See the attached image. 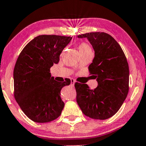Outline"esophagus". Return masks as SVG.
Masks as SVG:
<instances>
[{
  "mask_svg": "<svg viewBox=\"0 0 146 146\" xmlns=\"http://www.w3.org/2000/svg\"><path fill=\"white\" fill-rule=\"evenodd\" d=\"M75 82V81L74 79H73V78L71 79V86L72 87H74Z\"/></svg>",
  "mask_w": 146,
  "mask_h": 146,
  "instance_id": "esophagus-1",
  "label": "esophagus"
}]
</instances>
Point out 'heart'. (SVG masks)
<instances>
[{
	"label": "heart",
	"instance_id": "b5f03b06",
	"mask_svg": "<svg viewBox=\"0 0 146 146\" xmlns=\"http://www.w3.org/2000/svg\"><path fill=\"white\" fill-rule=\"evenodd\" d=\"M79 51H80V53H82V52L92 51V49L88 43L82 42L79 45Z\"/></svg>",
	"mask_w": 146,
	"mask_h": 146
}]
</instances>
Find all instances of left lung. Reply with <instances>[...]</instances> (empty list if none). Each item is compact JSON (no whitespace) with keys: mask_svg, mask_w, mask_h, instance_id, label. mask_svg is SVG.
<instances>
[{"mask_svg":"<svg viewBox=\"0 0 146 146\" xmlns=\"http://www.w3.org/2000/svg\"><path fill=\"white\" fill-rule=\"evenodd\" d=\"M86 38L95 51L88 66L98 86L92 90L86 84L75 83L76 100L82 113L95 119H106L119 110L129 90V67L127 59L118 42L104 32L79 35Z\"/></svg>","mask_w":146,"mask_h":146,"instance_id":"obj_1","label":"left lung"}]
</instances>
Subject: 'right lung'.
Wrapping results in <instances>:
<instances>
[{
	"mask_svg": "<svg viewBox=\"0 0 146 146\" xmlns=\"http://www.w3.org/2000/svg\"><path fill=\"white\" fill-rule=\"evenodd\" d=\"M71 37L41 35L33 38L20 53L14 70V98L30 119L38 123L55 120L64 103L60 97L71 80L56 82L50 68L58 64L60 55Z\"/></svg>",
	"mask_w": 146,
	"mask_h": 146,
	"instance_id": "right-lung-1",
	"label": "right lung"
}]
</instances>
